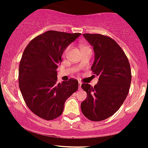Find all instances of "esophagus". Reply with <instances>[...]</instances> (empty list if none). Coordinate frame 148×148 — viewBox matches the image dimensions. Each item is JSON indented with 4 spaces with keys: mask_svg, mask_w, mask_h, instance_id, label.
I'll list each match as a JSON object with an SVG mask.
<instances>
[{
    "mask_svg": "<svg viewBox=\"0 0 148 148\" xmlns=\"http://www.w3.org/2000/svg\"><path fill=\"white\" fill-rule=\"evenodd\" d=\"M82 83L81 82H78V87H79V89L80 90V89H82Z\"/></svg>",
    "mask_w": 148,
    "mask_h": 148,
    "instance_id": "1",
    "label": "esophagus"
}]
</instances>
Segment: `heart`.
I'll return each mask as SVG.
<instances>
[{"label": "heart", "instance_id": "b5f03b06", "mask_svg": "<svg viewBox=\"0 0 148 148\" xmlns=\"http://www.w3.org/2000/svg\"><path fill=\"white\" fill-rule=\"evenodd\" d=\"M80 48H81V49H86V48H89V47H87V46L84 45H81ZM69 49H70V46L67 47L65 49V50H64V55H66V54H67V53L69 51Z\"/></svg>", "mask_w": 148, "mask_h": 148}]
</instances>
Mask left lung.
Here are the masks:
<instances>
[{"label":"left lung","mask_w":148,"mask_h":148,"mask_svg":"<svg viewBox=\"0 0 148 148\" xmlns=\"http://www.w3.org/2000/svg\"><path fill=\"white\" fill-rule=\"evenodd\" d=\"M83 36L94 48L95 58L91 69L99 78L94 87L82 84L87 96L81 103V110L89 120L99 122L115 113L127 98L131 67L125 53L112 38L101 34Z\"/></svg>","instance_id":"1"}]
</instances>
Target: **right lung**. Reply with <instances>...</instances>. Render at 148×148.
<instances>
[{"label":"right lung","instance_id":"obj_1","mask_svg":"<svg viewBox=\"0 0 148 148\" xmlns=\"http://www.w3.org/2000/svg\"><path fill=\"white\" fill-rule=\"evenodd\" d=\"M80 35L48 31L25 48L19 68V89L28 108L41 118L59 117L66 99L78 89L73 78L57 83L56 69L64 51Z\"/></svg>","mask_w":148,"mask_h":148}]
</instances>
